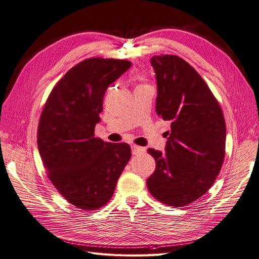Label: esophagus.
I'll list each match as a JSON object with an SVG mask.
<instances>
[{
  "label": "esophagus",
  "mask_w": 259,
  "mask_h": 259,
  "mask_svg": "<svg viewBox=\"0 0 259 259\" xmlns=\"http://www.w3.org/2000/svg\"><path fill=\"white\" fill-rule=\"evenodd\" d=\"M146 151V149L143 148V147H139V146H136V145H133L132 146V153L135 154V155H138V154H142Z\"/></svg>",
  "instance_id": "1"
}]
</instances>
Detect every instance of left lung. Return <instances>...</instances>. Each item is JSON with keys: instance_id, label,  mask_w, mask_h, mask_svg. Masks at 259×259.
Segmentation results:
<instances>
[{"instance_id": "1", "label": "left lung", "mask_w": 259, "mask_h": 259, "mask_svg": "<svg viewBox=\"0 0 259 259\" xmlns=\"http://www.w3.org/2000/svg\"><path fill=\"white\" fill-rule=\"evenodd\" d=\"M158 97L156 113L170 121L165 153L149 148L155 160L147 187L163 204L183 207L201 198L222 169L226 123L222 108L205 81L176 55L151 58Z\"/></svg>"}]
</instances>
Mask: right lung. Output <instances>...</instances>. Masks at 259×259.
Returning a JSON list of instances; mask_svg holds the SVG:
<instances>
[{
	"instance_id": "right-lung-1",
	"label": "right lung",
	"mask_w": 259,
	"mask_h": 259,
	"mask_svg": "<svg viewBox=\"0 0 259 259\" xmlns=\"http://www.w3.org/2000/svg\"><path fill=\"white\" fill-rule=\"evenodd\" d=\"M132 62L94 57L72 67L54 86L37 127V148L54 187L69 203L95 210L112 198L131 147L95 137L108 86Z\"/></svg>"
}]
</instances>
